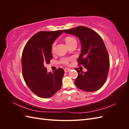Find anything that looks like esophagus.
I'll return each mask as SVG.
<instances>
[{"label": "esophagus", "instance_id": "1", "mask_svg": "<svg viewBox=\"0 0 129 129\" xmlns=\"http://www.w3.org/2000/svg\"><path fill=\"white\" fill-rule=\"evenodd\" d=\"M71 69H69V68H65L64 69V72H66V73H67V72H69L70 71H71Z\"/></svg>", "mask_w": 129, "mask_h": 129}]
</instances>
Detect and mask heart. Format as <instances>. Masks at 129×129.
<instances>
[{
  "label": "heart",
  "instance_id": "1",
  "mask_svg": "<svg viewBox=\"0 0 129 129\" xmlns=\"http://www.w3.org/2000/svg\"><path fill=\"white\" fill-rule=\"evenodd\" d=\"M74 41H76L75 40V39L73 38V37H67L66 39V44H67V45L68 44H71V43H72ZM55 43H54L52 46V52H53L54 51V49H55ZM69 60V59L68 58H63L61 60V62H62V63H63L64 64H68Z\"/></svg>",
  "mask_w": 129,
  "mask_h": 129
}]
</instances>
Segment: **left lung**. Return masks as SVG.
Returning a JSON list of instances; mask_svg holds the SVG:
<instances>
[{"label":"left lung","mask_w":129,"mask_h":129,"mask_svg":"<svg viewBox=\"0 0 129 129\" xmlns=\"http://www.w3.org/2000/svg\"><path fill=\"white\" fill-rule=\"evenodd\" d=\"M63 31L79 39L81 50L77 60L87 69L86 72L75 69L78 76L74 83L85 91L98 90L106 81L110 66L108 53L102 38L95 31L81 26Z\"/></svg>","instance_id":"8db88e82"}]
</instances>
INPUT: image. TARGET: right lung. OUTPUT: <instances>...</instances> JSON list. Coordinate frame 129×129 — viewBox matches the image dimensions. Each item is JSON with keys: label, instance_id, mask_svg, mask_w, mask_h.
Masks as SVG:
<instances>
[{"label": "right lung", "instance_id": "1", "mask_svg": "<svg viewBox=\"0 0 129 129\" xmlns=\"http://www.w3.org/2000/svg\"><path fill=\"white\" fill-rule=\"evenodd\" d=\"M63 33L58 30L41 31L31 38L23 50L21 58L23 77L30 90L41 98L53 96L61 89L64 70L48 73L45 67L53 58L52 46Z\"/></svg>", "mask_w": 129, "mask_h": 129}]
</instances>
